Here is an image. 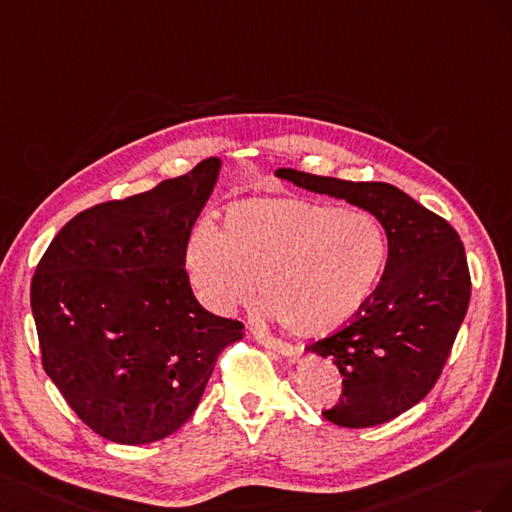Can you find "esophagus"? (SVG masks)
<instances>
[{"label": "esophagus", "mask_w": 512, "mask_h": 512, "mask_svg": "<svg viewBox=\"0 0 512 512\" xmlns=\"http://www.w3.org/2000/svg\"><path fill=\"white\" fill-rule=\"evenodd\" d=\"M253 337H255V341H257V343H261L264 347L272 349V352L281 354V356H285V358L296 356V349L291 347L289 343H283V341H279V339H272V337H268V334H264V332H257V330L253 332Z\"/></svg>", "instance_id": "34e87169"}]
</instances>
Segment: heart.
Returning a JSON list of instances; mask_svg holds the SVG:
<instances>
[{"label": "heart", "mask_w": 512, "mask_h": 512, "mask_svg": "<svg viewBox=\"0 0 512 512\" xmlns=\"http://www.w3.org/2000/svg\"><path fill=\"white\" fill-rule=\"evenodd\" d=\"M388 259L386 231L362 210L306 197L246 199L221 227H197L184 268L197 300L231 315L255 298L300 337H324L371 302Z\"/></svg>", "instance_id": "heart-1"}]
</instances>
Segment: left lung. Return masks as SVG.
<instances>
[{"label":"left lung","mask_w":512,"mask_h":512,"mask_svg":"<svg viewBox=\"0 0 512 512\" xmlns=\"http://www.w3.org/2000/svg\"><path fill=\"white\" fill-rule=\"evenodd\" d=\"M274 175L367 210L384 227L382 285L352 324L306 352L334 362L343 375V397L324 412L326 420L364 429L397 418L437 382L470 304V272L457 231L386 182H347L296 169Z\"/></svg>","instance_id":"obj_1"}]
</instances>
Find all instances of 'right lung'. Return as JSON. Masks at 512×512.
<instances>
[{"label": "right lung", "mask_w": 512, "mask_h": 512, "mask_svg": "<svg viewBox=\"0 0 512 512\" xmlns=\"http://www.w3.org/2000/svg\"><path fill=\"white\" fill-rule=\"evenodd\" d=\"M208 158L148 193L77 214L32 279L42 367L87 427L152 444L193 416L240 321L208 313L184 270L191 227L221 171Z\"/></svg>", "instance_id": "obj_1"}]
</instances>
